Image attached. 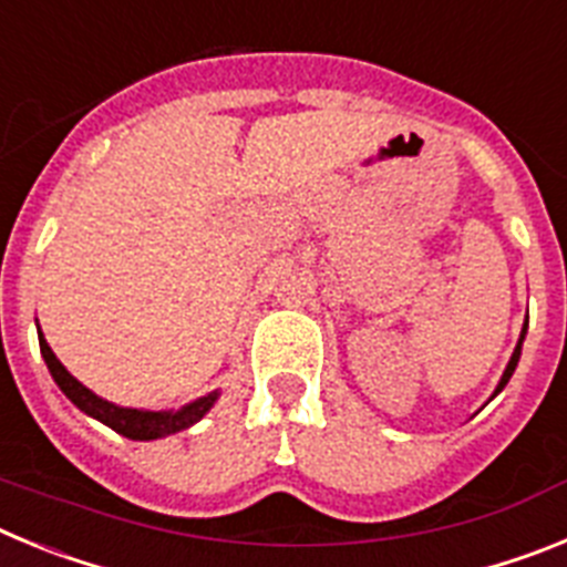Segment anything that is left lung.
Instances as JSON below:
<instances>
[{
    "mask_svg": "<svg viewBox=\"0 0 567 567\" xmlns=\"http://www.w3.org/2000/svg\"><path fill=\"white\" fill-rule=\"evenodd\" d=\"M525 332H528V318H525V323H523V332H519L517 349H514V354H511V360H508V365H505L503 378H499L497 389H494V394H491V398H497V394L503 392V389H505V383H508V380H511V374H514V369H517V363H519V354H523V340H525Z\"/></svg>",
    "mask_w": 567,
    "mask_h": 567,
    "instance_id": "1",
    "label": "left lung"
}]
</instances>
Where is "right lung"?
Returning a JSON list of instances; mask_svg holds the SVG:
<instances>
[{
  "instance_id": "obj_1",
  "label": "right lung",
  "mask_w": 567,
  "mask_h": 567,
  "mask_svg": "<svg viewBox=\"0 0 567 567\" xmlns=\"http://www.w3.org/2000/svg\"><path fill=\"white\" fill-rule=\"evenodd\" d=\"M37 332H39V349H42L44 363H48L50 374H53L56 385L64 392V398L76 405V409H82L87 417L110 425L113 432H118L127 440H162V437H169V434L184 432V429L198 423V420L213 409L218 394H221L218 389H215V392L204 394V398L193 400V403L182 405V409H169V412H150V409H127V405H115L110 403V400L99 398L96 392H90L84 383H79V380L64 369L62 360L53 354V349H50L48 340H44L42 329L37 327Z\"/></svg>"
}]
</instances>
